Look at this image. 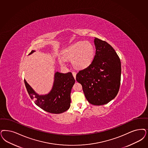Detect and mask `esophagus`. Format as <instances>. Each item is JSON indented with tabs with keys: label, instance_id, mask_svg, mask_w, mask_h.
<instances>
[{
	"label": "esophagus",
	"instance_id": "1",
	"mask_svg": "<svg viewBox=\"0 0 148 148\" xmlns=\"http://www.w3.org/2000/svg\"><path fill=\"white\" fill-rule=\"evenodd\" d=\"M72 74H73V77H74V79H75L76 78V74H77L76 72L75 71H73Z\"/></svg>",
	"mask_w": 148,
	"mask_h": 148
}]
</instances>
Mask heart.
<instances>
[{"instance_id": "1", "label": "heart", "mask_w": 148, "mask_h": 148, "mask_svg": "<svg viewBox=\"0 0 148 148\" xmlns=\"http://www.w3.org/2000/svg\"><path fill=\"white\" fill-rule=\"evenodd\" d=\"M95 47L89 41H80L69 46L63 51V55L67 58L71 59L74 66L83 68L88 66L95 57ZM63 63L62 60H60Z\"/></svg>"}]
</instances>
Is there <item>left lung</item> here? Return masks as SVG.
<instances>
[{"instance_id": "obj_1", "label": "left lung", "mask_w": 148, "mask_h": 148, "mask_svg": "<svg viewBox=\"0 0 148 148\" xmlns=\"http://www.w3.org/2000/svg\"><path fill=\"white\" fill-rule=\"evenodd\" d=\"M96 53L92 63L78 71L77 82L82 84L87 100L95 106L104 105L119 91L121 67L119 56L106 41L96 38Z\"/></svg>"}]
</instances>
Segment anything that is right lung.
I'll return each instance as SVG.
<instances>
[{
    "instance_id": "right-lung-1",
    "label": "right lung",
    "mask_w": 148,
    "mask_h": 148,
    "mask_svg": "<svg viewBox=\"0 0 148 148\" xmlns=\"http://www.w3.org/2000/svg\"><path fill=\"white\" fill-rule=\"evenodd\" d=\"M32 50L29 54L33 53ZM27 91L35 104L47 112L60 114L66 111L71 106V93L75 79L71 72L63 74L56 72L52 89L46 95H39L24 80Z\"/></svg>"
}]
</instances>
